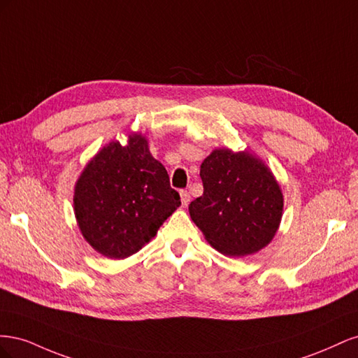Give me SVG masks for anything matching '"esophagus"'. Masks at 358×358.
Wrapping results in <instances>:
<instances>
[{"label":"esophagus","instance_id":"1","mask_svg":"<svg viewBox=\"0 0 358 358\" xmlns=\"http://www.w3.org/2000/svg\"><path fill=\"white\" fill-rule=\"evenodd\" d=\"M189 200H191L189 194H188L187 191H180V201H182V206H183V208H187V206L189 204Z\"/></svg>","mask_w":358,"mask_h":358}]
</instances>
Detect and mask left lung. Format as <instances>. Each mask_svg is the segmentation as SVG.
<instances>
[{"label":"left lung","mask_w":358,"mask_h":358,"mask_svg":"<svg viewBox=\"0 0 358 358\" xmlns=\"http://www.w3.org/2000/svg\"><path fill=\"white\" fill-rule=\"evenodd\" d=\"M200 178L203 196L188 210L212 248L229 257H246L273 241L284 194L262 158L216 148L201 162Z\"/></svg>","instance_id":"1"}]
</instances>
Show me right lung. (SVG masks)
Segmentation results:
<instances>
[{"mask_svg": "<svg viewBox=\"0 0 358 358\" xmlns=\"http://www.w3.org/2000/svg\"><path fill=\"white\" fill-rule=\"evenodd\" d=\"M73 206L92 249L124 259L154 239L180 197L150 154L146 136L131 133L125 146L113 140L90 159L76 180Z\"/></svg>", "mask_w": 358, "mask_h": 358, "instance_id": "obj_1", "label": "right lung"}]
</instances>
